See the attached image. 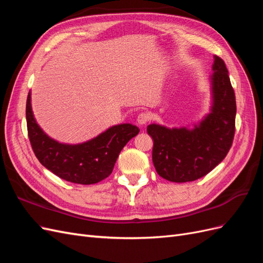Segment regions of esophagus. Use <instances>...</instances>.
<instances>
[{
  "mask_svg": "<svg viewBox=\"0 0 263 263\" xmlns=\"http://www.w3.org/2000/svg\"><path fill=\"white\" fill-rule=\"evenodd\" d=\"M150 121V115L148 113H140L137 116V124L140 126L146 125Z\"/></svg>",
  "mask_w": 263,
  "mask_h": 263,
  "instance_id": "1",
  "label": "esophagus"
}]
</instances>
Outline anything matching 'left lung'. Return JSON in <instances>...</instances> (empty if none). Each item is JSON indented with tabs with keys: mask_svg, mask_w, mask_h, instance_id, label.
<instances>
[{
	"mask_svg": "<svg viewBox=\"0 0 263 263\" xmlns=\"http://www.w3.org/2000/svg\"><path fill=\"white\" fill-rule=\"evenodd\" d=\"M211 112L192 128L150 124L153 162L163 179L183 183L211 172L227 156L235 135L236 98L224 60L214 55Z\"/></svg>",
	"mask_w": 263,
	"mask_h": 263,
	"instance_id": "left-lung-1",
	"label": "left lung"
}]
</instances>
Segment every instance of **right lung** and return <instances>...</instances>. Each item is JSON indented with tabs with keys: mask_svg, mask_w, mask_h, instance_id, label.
<instances>
[{
	"mask_svg": "<svg viewBox=\"0 0 263 263\" xmlns=\"http://www.w3.org/2000/svg\"><path fill=\"white\" fill-rule=\"evenodd\" d=\"M26 121L30 145L39 162L60 179L84 185L106 179L113 171L119 153L139 133L137 126L121 124L82 144H61L46 135L37 124L31 109L30 92L26 102Z\"/></svg>",
	"mask_w": 263,
	"mask_h": 263,
	"instance_id": "right-lung-1",
	"label": "right lung"
}]
</instances>
